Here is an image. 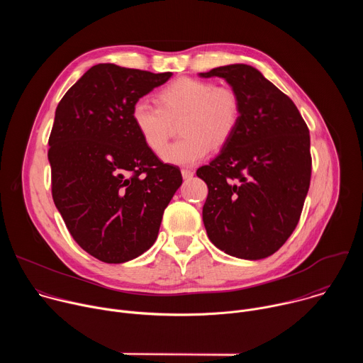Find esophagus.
<instances>
[{"instance_id": "obj_1", "label": "esophagus", "mask_w": 363, "mask_h": 363, "mask_svg": "<svg viewBox=\"0 0 363 363\" xmlns=\"http://www.w3.org/2000/svg\"><path fill=\"white\" fill-rule=\"evenodd\" d=\"M181 174H182V178H184V179H189V178H192V177H194V171L186 169V168L181 169Z\"/></svg>"}]
</instances>
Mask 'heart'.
I'll return each instance as SVG.
<instances>
[{"instance_id":"heart-1","label":"heart","mask_w":363,"mask_h":363,"mask_svg":"<svg viewBox=\"0 0 363 363\" xmlns=\"http://www.w3.org/2000/svg\"><path fill=\"white\" fill-rule=\"evenodd\" d=\"M157 105L138 100L132 106V123L143 143L155 153L166 145L173 122L182 121L184 138L162 152V160L175 165H192L233 138L241 118L237 91L227 86L195 77H178L157 94Z\"/></svg>"}]
</instances>
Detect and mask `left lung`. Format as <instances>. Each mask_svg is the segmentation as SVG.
<instances>
[{
	"instance_id": "left-lung-1",
	"label": "left lung",
	"mask_w": 363,
	"mask_h": 363,
	"mask_svg": "<svg viewBox=\"0 0 363 363\" xmlns=\"http://www.w3.org/2000/svg\"><path fill=\"white\" fill-rule=\"evenodd\" d=\"M201 76L224 77L241 101L235 133L196 171L208 186L203 225L224 252L260 260L287 241L300 220L312 177L308 128L293 100L251 66Z\"/></svg>"
}]
</instances>
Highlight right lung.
Returning a JSON list of instances; mask_svg holds the SVG:
<instances>
[{
	"label": "right lung",
	"instance_id": "right-lung-1",
	"mask_svg": "<svg viewBox=\"0 0 363 363\" xmlns=\"http://www.w3.org/2000/svg\"><path fill=\"white\" fill-rule=\"evenodd\" d=\"M172 74L96 65L56 109L48 138L51 195L74 241L97 260L125 263L149 250L182 184L140 139L135 103Z\"/></svg>",
	"mask_w": 363,
	"mask_h": 363
}]
</instances>
